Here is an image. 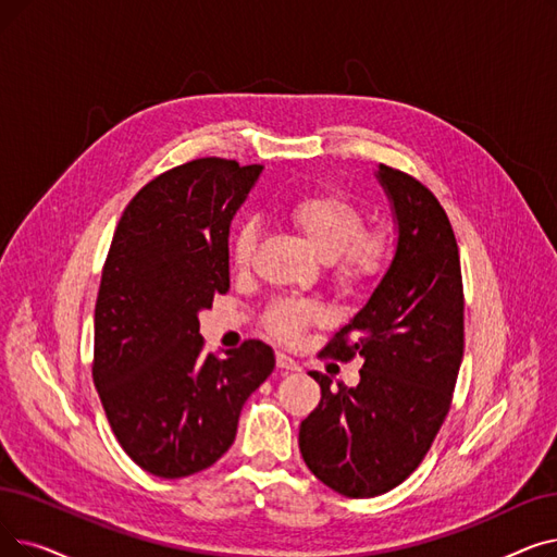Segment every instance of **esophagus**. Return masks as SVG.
I'll return each mask as SVG.
<instances>
[{
	"label": "esophagus",
	"mask_w": 557,
	"mask_h": 557,
	"mask_svg": "<svg viewBox=\"0 0 557 557\" xmlns=\"http://www.w3.org/2000/svg\"><path fill=\"white\" fill-rule=\"evenodd\" d=\"M275 361H277V369H282V371H298L300 369L296 361L288 357V355H284V352H277Z\"/></svg>",
	"instance_id": "1"
}]
</instances>
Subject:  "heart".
<instances>
[{
	"instance_id": "heart-1",
	"label": "heart",
	"mask_w": 557,
	"mask_h": 557,
	"mask_svg": "<svg viewBox=\"0 0 557 557\" xmlns=\"http://www.w3.org/2000/svg\"><path fill=\"white\" fill-rule=\"evenodd\" d=\"M284 215L305 236L309 248L330 263L332 280L344 294L364 292L382 277L392 257L389 236L382 230L364 227V211L336 190H313L288 200ZM259 230L240 223L230 240L236 269H248ZM321 307L307 300H277L269 307L263 325L280 342H294L302 330L319 323Z\"/></svg>"
}]
</instances>
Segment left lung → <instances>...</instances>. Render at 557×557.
I'll return each instance as SVG.
<instances>
[{"instance_id": "obj_1", "label": "left lung", "mask_w": 557, "mask_h": 557, "mask_svg": "<svg viewBox=\"0 0 557 557\" xmlns=\"http://www.w3.org/2000/svg\"><path fill=\"white\" fill-rule=\"evenodd\" d=\"M398 246L377 288L321 357L364 359L359 384L332 389L300 423V453L323 485L348 498L398 487L421 465L448 414L465 355V292L448 215L417 177L380 163Z\"/></svg>"}]
</instances>
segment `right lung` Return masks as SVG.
I'll return each mask as SVG.
<instances>
[{
  "label": "right lung",
  "mask_w": 557,
  "mask_h": 557,
  "mask_svg": "<svg viewBox=\"0 0 557 557\" xmlns=\"http://www.w3.org/2000/svg\"><path fill=\"white\" fill-rule=\"evenodd\" d=\"M261 165L205 157L145 184L120 219L95 302L92 382L117 444L159 478L209 469L275 369L248 338L205 352L198 311L230 292V223Z\"/></svg>",
  "instance_id": "add662e5"
}]
</instances>
